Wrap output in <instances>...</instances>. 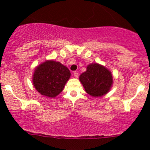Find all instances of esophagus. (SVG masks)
I'll return each instance as SVG.
<instances>
[{
  "label": "esophagus",
  "mask_w": 150,
  "mask_h": 150,
  "mask_svg": "<svg viewBox=\"0 0 150 150\" xmlns=\"http://www.w3.org/2000/svg\"><path fill=\"white\" fill-rule=\"evenodd\" d=\"M73 75L75 78H78V72L75 71V72H73Z\"/></svg>",
  "instance_id": "1"
}]
</instances>
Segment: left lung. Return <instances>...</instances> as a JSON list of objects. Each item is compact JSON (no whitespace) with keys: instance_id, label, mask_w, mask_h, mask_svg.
I'll return each mask as SVG.
<instances>
[{"instance_id":"left-lung-1","label":"left lung","mask_w":150,"mask_h":150,"mask_svg":"<svg viewBox=\"0 0 150 150\" xmlns=\"http://www.w3.org/2000/svg\"><path fill=\"white\" fill-rule=\"evenodd\" d=\"M80 81L85 90L93 96H102L110 91L112 76L107 68L99 64H91L80 76Z\"/></svg>"}]
</instances>
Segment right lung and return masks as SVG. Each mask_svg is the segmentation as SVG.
Segmentation results:
<instances>
[{"instance_id": "1", "label": "right lung", "mask_w": 150, "mask_h": 150, "mask_svg": "<svg viewBox=\"0 0 150 150\" xmlns=\"http://www.w3.org/2000/svg\"><path fill=\"white\" fill-rule=\"evenodd\" d=\"M69 77L70 72L65 66L58 62L46 61L35 69L33 82L40 94L55 97L61 93Z\"/></svg>"}]
</instances>
